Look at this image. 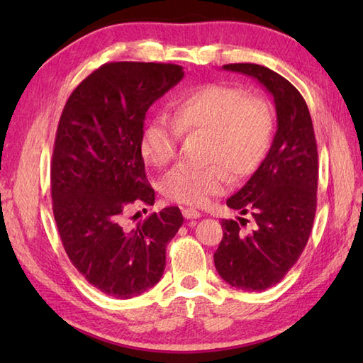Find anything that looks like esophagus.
Segmentation results:
<instances>
[{
	"label": "esophagus",
	"instance_id": "obj_1",
	"mask_svg": "<svg viewBox=\"0 0 363 363\" xmlns=\"http://www.w3.org/2000/svg\"><path fill=\"white\" fill-rule=\"evenodd\" d=\"M182 215L186 217L187 220H194V218H199L201 217V213H199L198 211L191 209V207H186V209H182Z\"/></svg>",
	"mask_w": 363,
	"mask_h": 363
}]
</instances>
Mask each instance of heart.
<instances>
[{"mask_svg":"<svg viewBox=\"0 0 363 363\" xmlns=\"http://www.w3.org/2000/svg\"><path fill=\"white\" fill-rule=\"evenodd\" d=\"M173 121L156 118L146 125L140 151L157 168L172 164L182 134H206L203 167L181 165L162 182L164 195L176 203L204 206L221 195L230 177L243 179L264 160L273 133V115L265 99L226 84H206L177 99Z\"/></svg>","mask_w":363,"mask_h":363,"instance_id":"b5f03b06","label":"heart"}]
</instances>
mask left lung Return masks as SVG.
<instances>
[{
    "label": "left lung",
    "mask_w": 363,
    "mask_h": 363,
    "mask_svg": "<svg viewBox=\"0 0 363 363\" xmlns=\"http://www.w3.org/2000/svg\"><path fill=\"white\" fill-rule=\"evenodd\" d=\"M225 70L256 78L274 98L277 130L272 148L248 182L226 204L248 220H223L215 268L229 285L262 291L281 282L303 254L317 212L318 151L304 98L281 74L257 64H228Z\"/></svg>",
    "instance_id": "obj_1"
}]
</instances>
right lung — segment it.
Instances as JSON below:
<instances>
[{"label":"right lung","mask_w":363,"mask_h":363,"mask_svg":"<svg viewBox=\"0 0 363 363\" xmlns=\"http://www.w3.org/2000/svg\"><path fill=\"white\" fill-rule=\"evenodd\" d=\"M184 78L181 65L109 62L67 99L51 159L52 213L74 268L118 299L154 287L168 242L182 226L179 207L126 225L130 206L154 204L140 138L146 111Z\"/></svg>","instance_id":"1"}]
</instances>
